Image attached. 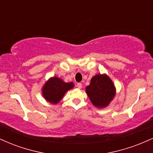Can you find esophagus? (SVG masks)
<instances>
[{
    "label": "esophagus",
    "instance_id": "obj_1",
    "mask_svg": "<svg viewBox=\"0 0 153 153\" xmlns=\"http://www.w3.org/2000/svg\"><path fill=\"white\" fill-rule=\"evenodd\" d=\"M76 87L78 88H79V89L82 88V83H80V82H78V83H77Z\"/></svg>",
    "mask_w": 153,
    "mask_h": 153
}]
</instances>
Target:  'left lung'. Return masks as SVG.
<instances>
[{
	"label": "left lung",
	"instance_id": "left-lung-1",
	"mask_svg": "<svg viewBox=\"0 0 153 153\" xmlns=\"http://www.w3.org/2000/svg\"><path fill=\"white\" fill-rule=\"evenodd\" d=\"M85 91L93 104L99 108L106 106L115 95L114 85L106 75H95Z\"/></svg>",
	"mask_w": 153,
	"mask_h": 153
}]
</instances>
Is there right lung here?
Returning a JSON list of instances; mask_svg holds the SVG:
<instances>
[{
	"instance_id": "obj_1",
	"label": "right lung",
	"mask_w": 153,
	"mask_h": 153,
	"mask_svg": "<svg viewBox=\"0 0 153 153\" xmlns=\"http://www.w3.org/2000/svg\"><path fill=\"white\" fill-rule=\"evenodd\" d=\"M74 85L73 82H65L58 78L50 79L44 85L42 93L47 101L52 103H57L62 99L63 96Z\"/></svg>"
}]
</instances>
